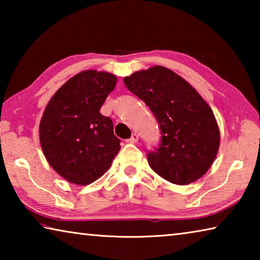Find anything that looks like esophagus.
Listing matches in <instances>:
<instances>
[{
  "label": "esophagus",
  "instance_id": "obj_1",
  "mask_svg": "<svg viewBox=\"0 0 260 260\" xmlns=\"http://www.w3.org/2000/svg\"><path fill=\"white\" fill-rule=\"evenodd\" d=\"M138 140H139V135L136 134V133H134L133 135L131 136V139L127 140V142H129V143H136V142H138Z\"/></svg>",
  "mask_w": 260,
  "mask_h": 260
}]
</instances>
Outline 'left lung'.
<instances>
[{"mask_svg":"<svg viewBox=\"0 0 260 260\" xmlns=\"http://www.w3.org/2000/svg\"><path fill=\"white\" fill-rule=\"evenodd\" d=\"M124 82L150 108L160 126V146L148 153L153 172L179 186L203 177L217 157L220 131L212 109L199 91L160 65L132 73Z\"/></svg>","mask_w":260,"mask_h":260,"instance_id":"8db88e82","label":"left lung"}]
</instances>
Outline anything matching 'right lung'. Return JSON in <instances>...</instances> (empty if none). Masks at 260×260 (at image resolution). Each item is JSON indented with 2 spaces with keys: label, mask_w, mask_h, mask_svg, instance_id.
<instances>
[{
  "label": "right lung",
  "mask_w": 260,
  "mask_h": 260,
  "mask_svg": "<svg viewBox=\"0 0 260 260\" xmlns=\"http://www.w3.org/2000/svg\"><path fill=\"white\" fill-rule=\"evenodd\" d=\"M117 85L112 73L86 70L64 83L43 111L39 138L47 161L67 181L87 186L111 167L120 150L100 109Z\"/></svg>",
  "instance_id": "obj_1"
}]
</instances>
